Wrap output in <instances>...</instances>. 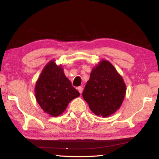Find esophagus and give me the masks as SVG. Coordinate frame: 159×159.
I'll return each mask as SVG.
<instances>
[{"label": "esophagus", "instance_id": "1", "mask_svg": "<svg viewBox=\"0 0 159 159\" xmlns=\"http://www.w3.org/2000/svg\"><path fill=\"white\" fill-rule=\"evenodd\" d=\"M77 89H78V91H79L80 93H82V92H83V87H78Z\"/></svg>", "mask_w": 159, "mask_h": 159}]
</instances>
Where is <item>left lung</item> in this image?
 Segmentation results:
<instances>
[{
	"label": "left lung",
	"mask_w": 159,
	"mask_h": 159,
	"mask_svg": "<svg viewBox=\"0 0 159 159\" xmlns=\"http://www.w3.org/2000/svg\"><path fill=\"white\" fill-rule=\"evenodd\" d=\"M126 88L124 79L114 66L102 60L92 69L83 97L94 114L107 117L120 109Z\"/></svg>",
	"instance_id": "obj_1"
}]
</instances>
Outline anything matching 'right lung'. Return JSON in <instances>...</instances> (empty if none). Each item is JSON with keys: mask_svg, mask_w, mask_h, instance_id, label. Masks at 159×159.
<instances>
[{"mask_svg": "<svg viewBox=\"0 0 159 159\" xmlns=\"http://www.w3.org/2000/svg\"><path fill=\"white\" fill-rule=\"evenodd\" d=\"M51 60L43 67L37 80L35 95L45 113L52 117L62 114L73 99L80 96L66 76L61 65Z\"/></svg>", "mask_w": 159, "mask_h": 159, "instance_id": "1", "label": "right lung"}]
</instances>
